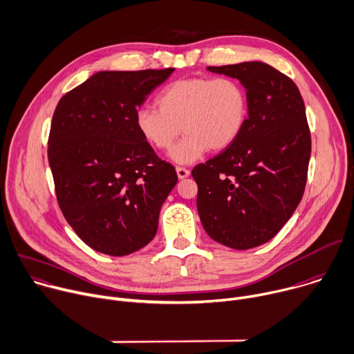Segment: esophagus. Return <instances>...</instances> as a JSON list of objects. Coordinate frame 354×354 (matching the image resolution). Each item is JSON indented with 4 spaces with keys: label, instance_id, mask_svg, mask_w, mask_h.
<instances>
[{
    "label": "esophagus",
    "instance_id": "34e87169",
    "mask_svg": "<svg viewBox=\"0 0 354 354\" xmlns=\"http://www.w3.org/2000/svg\"><path fill=\"white\" fill-rule=\"evenodd\" d=\"M176 171H177V176H178L180 180H184V178H187L189 176V170L184 169V167H177Z\"/></svg>",
    "mask_w": 354,
    "mask_h": 354
}]
</instances>
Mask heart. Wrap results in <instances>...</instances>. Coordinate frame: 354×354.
Segmentation results:
<instances>
[{
    "label": "heart",
    "instance_id": "1",
    "mask_svg": "<svg viewBox=\"0 0 354 354\" xmlns=\"http://www.w3.org/2000/svg\"><path fill=\"white\" fill-rule=\"evenodd\" d=\"M155 107L135 113V128L152 148L167 152L177 138L184 139L171 152L180 165L198 160L207 149L221 152L243 132L250 102L247 89L234 78H185L169 84Z\"/></svg>",
    "mask_w": 354,
    "mask_h": 354
}]
</instances>
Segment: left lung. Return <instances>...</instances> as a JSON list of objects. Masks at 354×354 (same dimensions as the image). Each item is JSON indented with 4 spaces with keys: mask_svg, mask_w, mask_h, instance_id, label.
<instances>
[{
    "mask_svg": "<svg viewBox=\"0 0 354 354\" xmlns=\"http://www.w3.org/2000/svg\"><path fill=\"white\" fill-rule=\"evenodd\" d=\"M207 69L237 78L250 111L236 142L194 167L198 214L210 239L248 250L273 239L303 198L311 156L306 106L296 84L265 62Z\"/></svg>",
    "mask_w": 354,
    "mask_h": 354,
    "instance_id": "obj_1",
    "label": "left lung"
}]
</instances>
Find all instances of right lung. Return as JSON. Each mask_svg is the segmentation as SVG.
<instances>
[{"instance_id": "right-lung-1", "label": "right lung", "mask_w": 354, "mask_h": 354, "mask_svg": "<svg viewBox=\"0 0 354 354\" xmlns=\"http://www.w3.org/2000/svg\"><path fill=\"white\" fill-rule=\"evenodd\" d=\"M173 71H100L55 107L47 152L57 202L95 251L124 257L156 236L177 173L139 135L135 113Z\"/></svg>"}]
</instances>
